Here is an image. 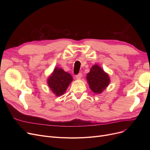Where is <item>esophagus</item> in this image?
I'll list each match as a JSON object with an SVG mask.
<instances>
[{
  "instance_id": "1",
  "label": "esophagus",
  "mask_w": 150,
  "mask_h": 150,
  "mask_svg": "<svg viewBox=\"0 0 150 150\" xmlns=\"http://www.w3.org/2000/svg\"><path fill=\"white\" fill-rule=\"evenodd\" d=\"M81 77H82V74L81 73H79L78 75H76V78H77V79H78V80L81 79Z\"/></svg>"
}]
</instances>
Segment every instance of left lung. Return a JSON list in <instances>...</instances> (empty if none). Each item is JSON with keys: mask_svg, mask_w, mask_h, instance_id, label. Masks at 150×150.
<instances>
[{"mask_svg": "<svg viewBox=\"0 0 150 150\" xmlns=\"http://www.w3.org/2000/svg\"><path fill=\"white\" fill-rule=\"evenodd\" d=\"M86 79L92 91L98 94L103 92L110 83L108 74L97 64L91 67Z\"/></svg>", "mask_w": 150, "mask_h": 150, "instance_id": "8db88e82", "label": "left lung"}]
</instances>
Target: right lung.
<instances>
[{"instance_id":"right-lung-1","label":"right lung","mask_w":150,"mask_h":150,"mask_svg":"<svg viewBox=\"0 0 150 150\" xmlns=\"http://www.w3.org/2000/svg\"><path fill=\"white\" fill-rule=\"evenodd\" d=\"M72 80V76L70 74L62 69L56 67L48 78L47 84L55 96H61L66 92Z\"/></svg>"}]
</instances>
